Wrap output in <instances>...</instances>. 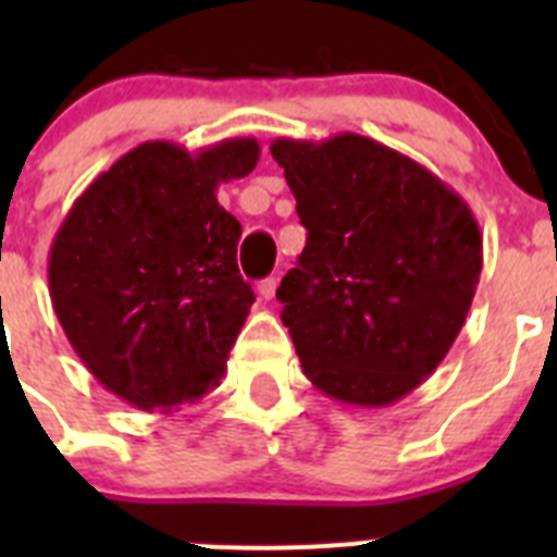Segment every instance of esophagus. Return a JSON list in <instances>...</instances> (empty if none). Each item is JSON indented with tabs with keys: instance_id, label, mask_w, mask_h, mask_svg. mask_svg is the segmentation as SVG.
Wrapping results in <instances>:
<instances>
[{
	"instance_id": "esophagus-1",
	"label": "esophagus",
	"mask_w": 557,
	"mask_h": 557,
	"mask_svg": "<svg viewBox=\"0 0 557 557\" xmlns=\"http://www.w3.org/2000/svg\"><path fill=\"white\" fill-rule=\"evenodd\" d=\"M275 287H278V282H275L273 275H270V278H262V282H259V295H262L264 301H273Z\"/></svg>"
}]
</instances>
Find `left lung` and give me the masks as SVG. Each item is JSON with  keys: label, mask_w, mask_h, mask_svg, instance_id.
<instances>
[{"label": "left lung", "mask_w": 557, "mask_h": 557, "mask_svg": "<svg viewBox=\"0 0 557 557\" xmlns=\"http://www.w3.org/2000/svg\"><path fill=\"white\" fill-rule=\"evenodd\" d=\"M270 152L307 228L275 293L304 373L343 405H393L444 362L466 323L480 225L426 166L368 136L275 139Z\"/></svg>", "instance_id": "1"}]
</instances>
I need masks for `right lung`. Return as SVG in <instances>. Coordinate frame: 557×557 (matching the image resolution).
I'll return each mask as SVG.
<instances>
[{
	"mask_svg": "<svg viewBox=\"0 0 557 557\" xmlns=\"http://www.w3.org/2000/svg\"><path fill=\"white\" fill-rule=\"evenodd\" d=\"M256 139L200 152L145 141L83 191L49 248V298L106 391L175 410L220 385L253 289L236 268L243 225L218 186L250 175Z\"/></svg>",
	"mask_w": 557,
	"mask_h": 557,
	"instance_id": "right-lung-1",
	"label": "right lung"
}]
</instances>
